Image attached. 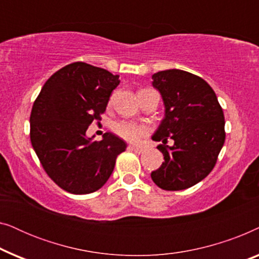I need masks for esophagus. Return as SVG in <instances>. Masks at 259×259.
<instances>
[{
    "label": "esophagus",
    "instance_id": "obj_1",
    "mask_svg": "<svg viewBox=\"0 0 259 259\" xmlns=\"http://www.w3.org/2000/svg\"><path fill=\"white\" fill-rule=\"evenodd\" d=\"M128 148H130V150H132V151L136 152V153H139V154H140V153H143V152H144V148H143V147L133 146V145H130Z\"/></svg>",
    "mask_w": 259,
    "mask_h": 259
}]
</instances>
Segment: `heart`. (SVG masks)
<instances>
[{"mask_svg":"<svg viewBox=\"0 0 259 259\" xmlns=\"http://www.w3.org/2000/svg\"><path fill=\"white\" fill-rule=\"evenodd\" d=\"M112 130L116 136L128 143H138L141 138L147 136L150 132V128L147 126L132 121H125V120L115 122Z\"/></svg>","mask_w":259,"mask_h":259,"instance_id":"heart-1","label":"heart"}]
</instances>
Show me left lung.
I'll return each mask as SVG.
<instances>
[{
    "label": "left lung",
    "mask_w": 259,
    "mask_h": 259,
    "mask_svg": "<svg viewBox=\"0 0 259 259\" xmlns=\"http://www.w3.org/2000/svg\"><path fill=\"white\" fill-rule=\"evenodd\" d=\"M153 86L165 104V118L153 136L162 141L160 167L151 173L155 185L180 191L208 176L225 141V120L214 91L200 76L180 69L153 74ZM167 139L175 144L166 145Z\"/></svg>",
    "instance_id": "obj_1"
}]
</instances>
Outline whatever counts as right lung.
<instances>
[{"label":"right lung","mask_w":259,"mask_h":259,"mask_svg":"<svg viewBox=\"0 0 259 259\" xmlns=\"http://www.w3.org/2000/svg\"><path fill=\"white\" fill-rule=\"evenodd\" d=\"M119 75L84 62L53 74L34 101L30 141L49 178L73 194L101 189L127 144L112 133L101 141L86 137L88 126L101 120Z\"/></svg>","instance_id":"add662e5"}]
</instances>
